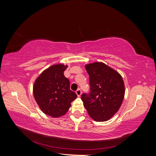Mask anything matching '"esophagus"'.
Here are the masks:
<instances>
[{
  "label": "esophagus",
  "mask_w": 156,
  "mask_h": 156,
  "mask_svg": "<svg viewBox=\"0 0 156 156\" xmlns=\"http://www.w3.org/2000/svg\"><path fill=\"white\" fill-rule=\"evenodd\" d=\"M81 93H82V91H81V88H78L77 90H76V94H77V95L78 96H80L81 95Z\"/></svg>",
  "instance_id": "34e87169"
}]
</instances>
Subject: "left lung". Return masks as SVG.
<instances>
[{"label": "left lung", "instance_id": "obj_1", "mask_svg": "<svg viewBox=\"0 0 156 156\" xmlns=\"http://www.w3.org/2000/svg\"><path fill=\"white\" fill-rule=\"evenodd\" d=\"M85 68L89 75L90 90L81 95L84 106L95 121H107L119 111L123 101V79L119 73L104 63L87 64Z\"/></svg>", "mask_w": 156, "mask_h": 156}]
</instances>
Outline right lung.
Wrapping results in <instances>:
<instances>
[{"mask_svg":"<svg viewBox=\"0 0 156 156\" xmlns=\"http://www.w3.org/2000/svg\"><path fill=\"white\" fill-rule=\"evenodd\" d=\"M67 66L55 64L41 73L33 87L35 100L45 114L53 118L64 115L77 95L69 88L64 75Z\"/></svg>","mask_w":156,"mask_h":156,"instance_id":"obj_1","label":"right lung"}]
</instances>
